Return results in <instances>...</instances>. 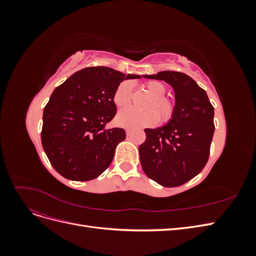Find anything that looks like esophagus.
<instances>
[{
    "instance_id": "obj_1",
    "label": "esophagus",
    "mask_w": 256,
    "mask_h": 256,
    "mask_svg": "<svg viewBox=\"0 0 256 256\" xmlns=\"http://www.w3.org/2000/svg\"><path fill=\"white\" fill-rule=\"evenodd\" d=\"M130 132H131V130H130V129H126V134H127V136H129V134H130Z\"/></svg>"
}]
</instances>
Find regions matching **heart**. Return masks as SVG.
Returning <instances> with one entry per match:
<instances>
[{"label": "heart", "instance_id": "b5f03b06", "mask_svg": "<svg viewBox=\"0 0 256 256\" xmlns=\"http://www.w3.org/2000/svg\"><path fill=\"white\" fill-rule=\"evenodd\" d=\"M144 88L152 97V100L146 109L150 112H138L132 108L124 109L116 115V122L118 126L125 128L150 127L156 125L159 120L157 114L162 122H168L172 118L174 113V104L171 100L164 98L166 92V85L159 81H150L144 85ZM131 96H132V85L127 81L122 82L114 92V104L118 108H125L130 104ZM152 110L156 113L152 112Z\"/></svg>", "mask_w": 256, "mask_h": 256}]
</instances>
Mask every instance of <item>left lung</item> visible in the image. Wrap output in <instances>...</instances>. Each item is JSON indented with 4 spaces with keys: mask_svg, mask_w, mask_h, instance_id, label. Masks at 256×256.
<instances>
[{
    "mask_svg": "<svg viewBox=\"0 0 256 256\" xmlns=\"http://www.w3.org/2000/svg\"><path fill=\"white\" fill-rule=\"evenodd\" d=\"M144 78L162 80L175 92L172 118L166 125L144 129L138 146L144 173L164 187H177L202 171L214 132V110L206 92L189 76L164 70Z\"/></svg>",
    "mask_w": 256,
    "mask_h": 256,
    "instance_id": "8db88e82",
    "label": "left lung"
}]
</instances>
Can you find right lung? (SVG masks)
Returning a JSON list of instances; mask_svg holds the SVG:
<instances>
[{
    "mask_svg": "<svg viewBox=\"0 0 256 256\" xmlns=\"http://www.w3.org/2000/svg\"><path fill=\"white\" fill-rule=\"evenodd\" d=\"M142 78L110 67H88L53 90L44 109L42 144L52 166L65 178L94 180L110 166L122 128H106L116 114L113 96L120 82Z\"/></svg>",
    "mask_w": 256,
    "mask_h": 256,
    "instance_id": "1",
    "label": "right lung"
}]
</instances>
